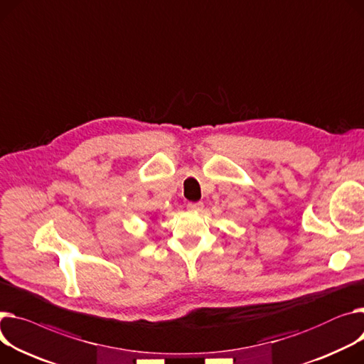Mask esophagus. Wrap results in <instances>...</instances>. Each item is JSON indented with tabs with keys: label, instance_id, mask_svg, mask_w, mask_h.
Wrapping results in <instances>:
<instances>
[{
	"label": "esophagus",
	"instance_id": "obj_1",
	"mask_svg": "<svg viewBox=\"0 0 364 364\" xmlns=\"http://www.w3.org/2000/svg\"><path fill=\"white\" fill-rule=\"evenodd\" d=\"M187 208H188L190 210L199 212V210L203 209V203H202V202H188V203H187Z\"/></svg>",
	"mask_w": 364,
	"mask_h": 364
}]
</instances>
